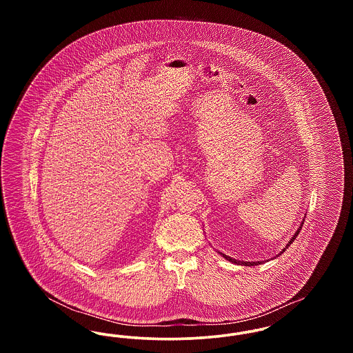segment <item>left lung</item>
Returning a JSON list of instances; mask_svg holds the SVG:
<instances>
[{"label": "left lung", "mask_w": 353, "mask_h": 353, "mask_svg": "<svg viewBox=\"0 0 353 353\" xmlns=\"http://www.w3.org/2000/svg\"><path fill=\"white\" fill-rule=\"evenodd\" d=\"M303 222H304V219L302 221V223H301V226H299V229L295 232V234L292 235L291 236V239L288 241V243L285 245V248L282 249V252H279L276 256H279L281 254H283V252L287 250V248L296 239V236H298V234H299V232L302 230V226H303ZM226 261H229V262H232V263H235V265H243V266H258V265H262L263 263V261H258V262H245V261H236V259H234V258H232V256H228V255H225V254H222V252H219ZM276 256H274V258H276Z\"/></svg>", "instance_id": "8db88e82"}]
</instances>
